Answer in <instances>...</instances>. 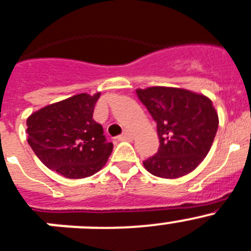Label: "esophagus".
Segmentation results:
<instances>
[{"label": "esophagus", "mask_w": 251, "mask_h": 251, "mask_svg": "<svg viewBox=\"0 0 251 251\" xmlns=\"http://www.w3.org/2000/svg\"><path fill=\"white\" fill-rule=\"evenodd\" d=\"M120 140H131L132 139V134L129 131V130H125V131L122 132V135L119 136Z\"/></svg>", "instance_id": "1"}]
</instances>
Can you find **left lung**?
<instances>
[{
  "instance_id": "obj_1",
  "label": "left lung",
  "mask_w": 251,
  "mask_h": 251,
  "mask_svg": "<svg viewBox=\"0 0 251 251\" xmlns=\"http://www.w3.org/2000/svg\"><path fill=\"white\" fill-rule=\"evenodd\" d=\"M157 122L159 148L143 161L151 175L176 178L198 167L208 154L218 130L212 100L190 90L153 86L136 90Z\"/></svg>"
}]
</instances>
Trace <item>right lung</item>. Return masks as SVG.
<instances>
[{
  "instance_id": "add662e5",
  "label": "right lung",
  "mask_w": 251,
  "mask_h": 251,
  "mask_svg": "<svg viewBox=\"0 0 251 251\" xmlns=\"http://www.w3.org/2000/svg\"><path fill=\"white\" fill-rule=\"evenodd\" d=\"M100 96L77 94L26 120L29 145L46 167L67 178H84L106 165L113 144L93 120Z\"/></svg>"
}]
</instances>
